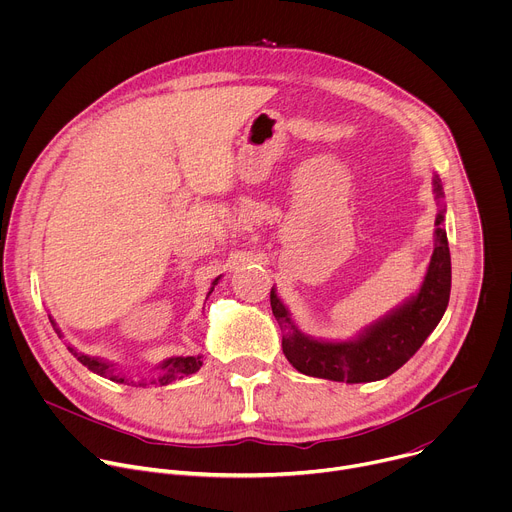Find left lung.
<instances>
[{
  "instance_id": "8db88e82",
  "label": "left lung",
  "mask_w": 512,
  "mask_h": 512,
  "mask_svg": "<svg viewBox=\"0 0 512 512\" xmlns=\"http://www.w3.org/2000/svg\"><path fill=\"white\" fill-rule=\"evenodd\" d=\"M433 194L437 202L435 243L419 291L354 338L322 340L304 334L271 287V310L281 328V348L296 371L338 383L381 381L401 369L440 324L450 302L452 261L444 227V188L437 176H433Z\"/></svg>"
}]
</instances>
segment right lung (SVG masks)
<instances>
[{"instance_id":"obj_1","label":"right lung","mask_w":512,"mask_h":512,"mask_svg":"<svg viewBox=\"0 0 512 512\" xmlns=\"http://www.w3.org/2000/svg\"><path fill=\"white\" fill-rule=\"evenodd\" d=\"M218 279H221V275H218V277L212 281L208 294H212V289H214V285L218 283ZM48 318H50V316H48ZM50 324H52V328L56 330V334L60 336V330L56 328V322H54L52 318H50ZM68 350H70L72 356H75L81 364H85V367H87L89 371H93L95 375H101V377H105V379H109V381H115V383H127V385H129V381L125 379V375L117 373L111 362H107V360H103V358H97V356H89V354L77 352L72 346H68ZM200 367H202V354H196V356H172V358H166V360L160 364V375H158V377H154L152 381H137V385H139V387H145V385H162V387H164V385H170L172 381H178V379H184V377H188V375H194ZM131 383H133V381H131Z\"/></svg>"}]
</instances>
